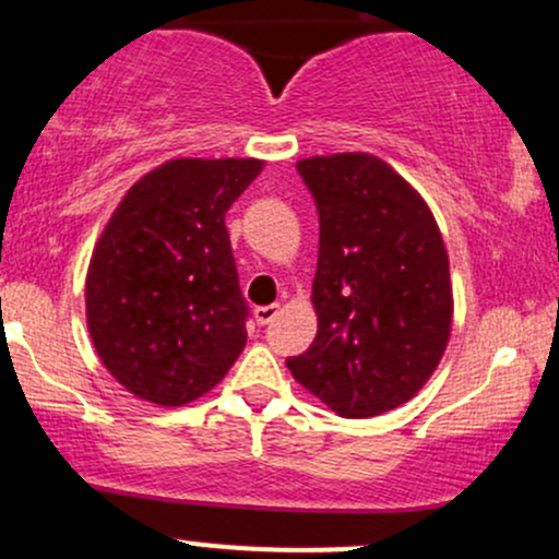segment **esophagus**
Masks as SVG:
<instances>
[{
	"label": "esophagus",
	"mask_w": 559,
	"mask_h": 559,
	"mask_svg": "<svg viewBox=\"0 0 559 559\" xmlns=\"http://www.w3.org/2000/svg\"><path fill=\"white\" fill-rule=\"evenodd\" d=\"M281 312V307L278 305H265V307H258V310H254V320H258L260 325H267V323H273L275 320V316H278Z\"/></svg>",
	"instance_id": "34e87169"
}]
</instances>
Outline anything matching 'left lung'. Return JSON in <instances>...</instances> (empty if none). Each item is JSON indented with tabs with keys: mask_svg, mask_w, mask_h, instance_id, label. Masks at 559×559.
I'll use <instances>...</instances> for the list:
<instances>
[{
	"mask_svg": "<svg viewBox=\"0 0 559 559\" xmlns=\"http://www.w3.org/2000/svg\"><path fill=\"white\" fill-rule=\"evenodd\" d=\"M318 207V333L292 376L342 418L400 407L439 365L452 331L449 260L418 191L362 152L299 159Z\"/></svg>",
	"mask_w": 559,
	"mask_h": 559,
	"instance_id": "1",
	"label": "left lung"
}]
</instances>
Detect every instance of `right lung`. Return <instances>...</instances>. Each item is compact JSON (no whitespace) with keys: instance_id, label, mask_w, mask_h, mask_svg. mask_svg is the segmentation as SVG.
Instances as JSON below:
<instances>
[{"instance_id":"add662e5","label":"right lung","mask_w":559,"mask_h":559,"mask_svg":"<svg viewBox=\"0 0 559 559\" xmlns=\"http://www.w3.org/2000/svg\"><path fill=\"white\" fill-rule=\"evenodd\" d=\"M260 170V159H170L131 186L96 241L88 333L141 400H197L241 355L249 305L226 213Z\"/></svg>"}]
</instances>
